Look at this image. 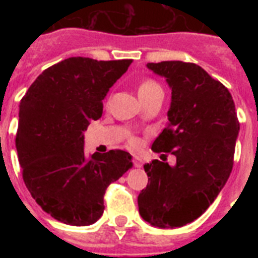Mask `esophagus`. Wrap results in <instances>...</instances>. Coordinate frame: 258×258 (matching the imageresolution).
I'll return each instance as SVG.
<instances>
[{"mask_svg": "<svg viewBox=\"0 0 258 258\" xmlns=\"http://www.w3.org/2000/svg\"><path fill=\"white\" fill-rule=\"evenodd\" d=\"M133 163L135 167H142V165H143V163H142V159L139 157H134Z\"/></svg>", "mask_w": 258, "mask_h": 258, "instance_id": "34e87169", "label": "esophagus"}]
</instances>
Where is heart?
I'll list each match as a JSON object with an SVG mask.
<instances>
[{"mask_svg":"<svg viewBox=\"0 0 258 258\" xmlns=\"http://www.w3.org/2000/svg\"><path fill=\"white\" fill-rule=\"evenodd\" d=\"M159 88H161V86H159L157 82H154V80H150V79H147V80H143V82L139 84L138 93H139V96H145V95H147V93L153 92V91H155V89H159ZM133 143L135 145L137 142L133 141Z\"/></svg>","mask_w":258,"mask_h":258,"instance_id":"1","label":"heart"}]
</instances>
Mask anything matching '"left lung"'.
Masks as SVG:
<instances>
[{"mask_svg":"<svg viewBox=\"0 0 258 258\" xmlns=\"http://www.w3.org/2000/svg\"><path fill=\"white\" fill-rule=\"evenodd\" d=\"M147 68L171 88L169 123L151 150L174 154L176 163H146L149 183L138 197L139 214L155 228H180L202 216L224 188L240 123L228 88L200 66L162 61Z\"/></svg>","mask_w":258,"mask_h":258,"instance_id":"left-lung-1","label":"left lung"}]
</instances>
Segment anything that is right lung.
Listing matches in <instances>:
<instances>
[{"mask_svg":"<svg viewBox=\"0 0 258 258\" xmlns=\"http://www.w3.org/2000/svg\"><path fill=\"white\" fill-rule=\"evenodd\" d=\"M131 62L66 58L44 71L21 99L16 149L22 178L54 220L95 224L104 212L105 188L133 167L123 150L84 153V131L101 116L104 97Z\"/></svg>","mask_w":258,"mask_h":258,"instance_id":"1","label":"right lung"}]
</instances>
